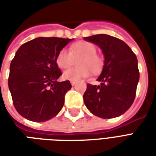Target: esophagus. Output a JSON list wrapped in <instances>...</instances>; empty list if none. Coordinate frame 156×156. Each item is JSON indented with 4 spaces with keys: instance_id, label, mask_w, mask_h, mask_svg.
<instances>
[{
    "instance_id": "1",
    "label": "esophagus",
    "mask_w": 156,
    "mask_h": 156,
    "mask_svg": "<svg viewBox=\"0 0 156 156\" xmlns=\"http://www.w3.org/2000/svg\"><path fill=\"white\" fill-rule=\"evenodd\" d=\"M70 83H71V84L73 85V86H74V85L76 84V82L75 81H70Z\"/></svg>"
}]
</instances>
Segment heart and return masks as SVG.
Listing matches in <instances>:
<instances>
[{"label": "heart", "mask_w": 156, "mask_h": 156, "mask_svg": "<svg viewBox=\"0 0 156 156\" xmlns=\"http://www.w3.org/2000/svg\"><path fill=\"white\" fill-rule=\"evenodd\" d=\"M97 49L94 45L88 41H78L73 44L70 51L67 49H61L56 56V63L61 69L70 67L73 62V58H82L78 61V68H70L62 73L65 80L78 81L88 77L91 71L93 73H98L105 65L104 58L96 53Z\"/></svg>", "instance_id": "heart-1"}]
</instances>
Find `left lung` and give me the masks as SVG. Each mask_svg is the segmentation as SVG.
<instances>
[{
  "mask_svg": "<svg viewBox=\"0 0 156 156\" xmlns=\"http://www.w3.org/2000/svg\"><path fill=\"white\" fill-rule=\"evenodd\" d=\"M101 48L105 65L98 81L101 84H87L83 101L93 115L112 119L123 115L133 104L140 72L138 60L131 48L120 39L106 34L84 37Z\"/></svg>",
  "mask_w": 156,
  "mask_h": 156,
  "instance_id": "8db88e82",
  "label": "left lung"
}]
</instances>
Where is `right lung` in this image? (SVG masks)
Instances as JSON below:
<instances>
[{"instance_id":"1","label":"right lung","mask_w":156,"mask_h":156,"mask_svg":"<svg viewBox=\"0 0 156 156\" xmlns=\"http://www.w3.org/2000/svg\"><path fill=\"white\" fill-rule=\"evenodd\" d=\"M73 39L37 37L22 44L10 65L8 86L19 115L33 122L55 117L64 105L70 82L62 75L56 56Z\"/></svg>"}]
</instances>
